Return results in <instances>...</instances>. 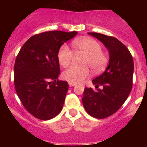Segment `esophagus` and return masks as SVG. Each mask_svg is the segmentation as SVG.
I'll use <instances>...</instances> for the list:
<instances>
[{"mask_svg":"<svg viewBox=\"0 0 147 147\" xmlns=\"http://www.w3.org/2000/svg\"><path fill=\"white\" fill-rule=\"evenodd\" d=\"M68 85H69L70 87H74L76 85V84H74V83H71V82H69L68 83Z\"/></svg>","mask_w":147,"mask_h":147,"instance_id":"esophagus-1","label":"esophagus"}]
</instances>
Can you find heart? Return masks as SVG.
I'll return each instance as SVG.
<instances>
[{"instance_id":"b5f03b06","label":"heart","mask_w":147,"mask_h":147,"mask_svg":"<svg viewBox=\"0 0 147 147\" xmlns=\"http://www.w3.org/2000/svg\"><path fill=\"white\" fill-rule=\"evenodd\" d=\"M73 45L76 53L82 54L80 64L82 66L72 65L65 70L62 76L71 83H80L89 75V68L93 73L103 71L107 63V57L102 51V45L93 38L84 37L74 40ZM74 58L72 50L66 44L61 45L57 53L59 63L63 67L70 64Z\"/></svg>"}]
</instances>
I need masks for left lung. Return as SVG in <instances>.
Segmentation results:
<instances>
[{
  "instance_id": "8db88e82",
  "label": "left lung",
  "mask_w": 147,
  "mask_h": 147,
  "mask_svg": "<svg viewBox=\"0 0 147 147\" xmlns=\"http://www.w3.org/2000/svg\"><path fill=\"white\" fill-rule=\"evenodd\" d=\"M88 34L103 42L110 53V61L105 72L92 81L96 89L85 88L82 103L90 115L105 119L117 112L129 96L134 63L129 51L118 39L96 32Z\"/></svg>"
}]
</instances>
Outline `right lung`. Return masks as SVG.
Masks as SVG:
<instances>
[{
	"label": "right lung",
	"instance_id": "add662e5",
	"mask_svg": "<svg viewBox=\"0 0 147 147\" xmlns=\"http://www.w3.org/2000/svg\"><path fill=\"white\" fill-rule=\"evenodd\" d=\"M77 32L37 34L23 44L15 59V90L26 110L37 119L49 120L62 110L68 84L59 81L57 53Z\"/></svg>",
	"mask_w": 147,
	"mask_h": 147
}]
</instances>
